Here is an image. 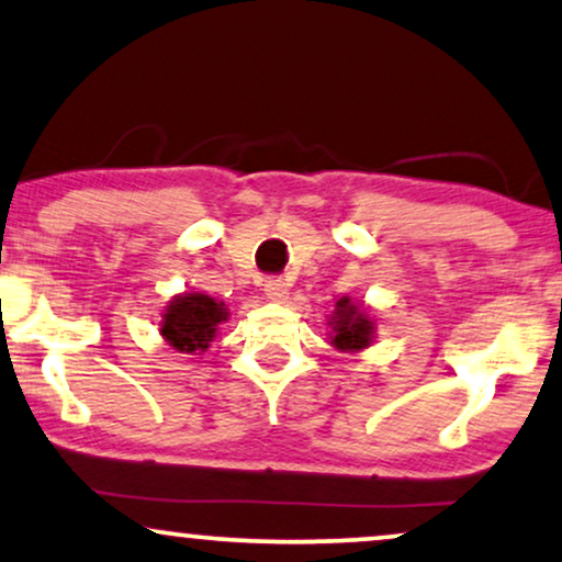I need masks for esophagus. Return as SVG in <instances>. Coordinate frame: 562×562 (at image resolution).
Masks as SVG:
<instances>
[{"instance_id":"34e87169","label":"esophagus","mask_w":562,"mask_h":562,"mask_svg":"<svg viewBox=\"0 0 562 562\" xmlns=\"http://www.w3.org/2000/svg\"><path fill=\"white\" fill-rule=\"evenodd\" d=\"M263 291H266L268 299H273V302H281V299L289 294V283L283 279H268L263 283Z\"/></svg>"}]
</instances>
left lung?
Masks as SVG:
<instances>
[{
	"instance_id": "1",
	"label": "left lung",
	"mask_w": 562,
	"mask_h": 562,
	"mask_svg": "<svg viewBox=\"0 0 562 562\" xmlns=\"http://www.w3.org/2000/svg\"><path fill=\"white\" fill-rule=\"evenodd\" d=\"M333 335L330 344L338 351H361L374 338V323L363 315L359 304H353L348 296H340L335 302L333 312Z\"/></svg>"
}]
</instances>
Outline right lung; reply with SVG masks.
<instances>
[{"mask_svg":"<svg viewBox=\"0 0 562 562\" xmlns=\"http://www.w3.org/2000/svg\"><path fill=\"white\" fill-rule=\"evenodd\" d=\"M229 312L222 302L211 299L209 294H180L175 296L167 310L162 312V338L180 353L206 351L214 340L216 327L227 319Z\"/></svg>","mask_w":562,"mask_h":562,"instance_id":"obj_1","label":"right lung"}]
</instances>
